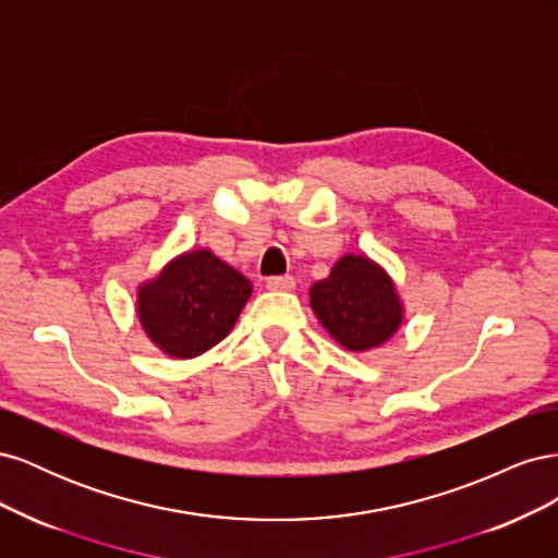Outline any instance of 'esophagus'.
Wrapping results in <instances>:
<instances>
[{
    "mask_svg": "<svg viewBox=\"0 0 558 558\" xmlns=\"http://www.w3.org/2000/svg\"><path fill=\"white\" fill-rule=\"evenodd\" d=\"M265 286H267L269 291H293V289H295V279H293L291 275H283V277H269Z\"/></svg>",
    "mask_w": 558,
    "mask_h": 558,
    "instance_id": "1",
    "label": "esophagus"
}]
</instances>
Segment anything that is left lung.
<instances>
[{"label":"left lung","instance_id":"obj_1","mask_svg":"<svg viewBox=\"0 0 558 558\" xmlns=\"http://www.w3.org/2000/svg\"><path fill=\"white\" fill-rule=\"evenodd\" d=\"M310 302L324 328L349 351L384 344L402 324L391 277L369 258L353 253L335 263L330 277L312 286Z\"/></svg>","mask_w":558,"mask_h":558}]
</instances>
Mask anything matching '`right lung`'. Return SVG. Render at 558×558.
<instances>
[{
    "label": "right lung",
    "instance_id": "1",
    "mask_svg": "<svg viewBox=\"0 0 558 558\" xmlns=\"http://www.w3.org/2000/svg\"><path fill=\"white\" fill-rule=\"evenodd\" d=\"M251 298V281L211 251H189L144 283L137 314L150 342L174 359L218 344Z\"/></svg>",
    "mask_w": 558,
    "mask_h": 558
}]
</instances>
